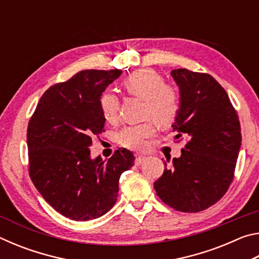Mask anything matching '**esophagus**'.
<instances>
[{"mask_svg":"<svg viewBox=\"0 0 259 259\" xmlns=\"http://www.w3.org/2000/svg\"><path fill=\"white\" fill-rule=\"evenodd\" d=\"M147 159L146 156H144V155H139V156H137L136 157V161H135V163H136V165H140L143 163L144 161H145Z\"/></svg>","mask_w":259,"mask_h":259,"instance_id":"esophagus-1","label":"esophagus"}]
</instances>
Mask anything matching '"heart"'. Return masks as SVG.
<instances>
[{"label": "heart", "mask_w": 259, "mask_h": 259, "mask_svg": "<svg viewBox=\"0 0 259 259\" xmlns=\"http://www.w3.org/2000/svg\"><path fill=\"white\" fill-rule=\"evenodd\" d=\"M122 87L129 95L145 99L144 113L145 116H153L162 125L175 120L179 109L177 91L172 87L164 84V80L153 69H140L131 73L122 82ZM103 116L107 122L114 123L119 120L120 99L113 91H105L99 99ZM156 133L155 122L148 119L143 123L131 124L121 130L119 142L133 151H144L148 145L147 140Z\"/></svg>", "instance_id": "b5f03b06"}]
</instances>
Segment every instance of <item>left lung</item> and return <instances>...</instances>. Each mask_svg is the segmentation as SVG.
Returning a JSON list of instances; mask_svg holds the SVG:
<instances>
[{
    "label": "left lung",
    "mask_w": 259,
    "mask_h": 259,
    "mask_svg": "<svg viewBox=\"0 0 259 259\" xmlns=\"http://www.w3.org/2000/svg\"><path fill=\"white\" fill-rule=\"evenodd\" d=\"M171 76L181 95L172 129L175 138H185L186 144L154 188L177 211L199 212L221 200L233 182L240 121L224 88L211 75L178 68Z\"/></svg>",
    "instance_id": "left-lung-1"
}]
</instances>
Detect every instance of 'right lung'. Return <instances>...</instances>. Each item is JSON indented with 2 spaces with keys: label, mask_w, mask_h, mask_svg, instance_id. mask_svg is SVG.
Returning <instances> with one entry per match:
<instances>
[{
  "label": "right lung",
  "mask_w": 259,
  "mask_h": 259,
  "mask_svg": "<svg viewBox=\"0 0 259 259\" xmlns=\"http://www.w3.org/2000/svg\"><path fill=\"white\" fill-rule=\"evenodd\" d=\"M120 69H85L50 87L27 128L28 172L34 186L56 211L73 221L96 219L117 200L122 172L134 165L125 148L107 162L90 157L93 138L104 133L100 96Z\"/></svg>",
  "instance_id": "add662e5"
}]
</instances>
